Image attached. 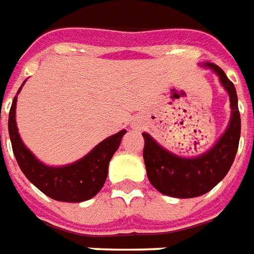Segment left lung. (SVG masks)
Masks as SVG:
<instances>
[{"label": "left lung", "mask_w": 254, "mask_h": 254, "mask_svg": "<svg viewBox=\"0 0 254 254\" xmlns=\"http://www.w3.org/2000/svg\"><path fill=\"white\" fill-rule=\"evenodd\" d=\"M204 66L218 75L231 101V121L220 140L206 153L185 158L161 147L149 133H141L144 139L143 158L150 184L171 197L190 199L210 192L228 174L239 146L241 114L235 86L220 66L214 64H204Z\"/></svg>", "instance_id": "1"}]
</instances>
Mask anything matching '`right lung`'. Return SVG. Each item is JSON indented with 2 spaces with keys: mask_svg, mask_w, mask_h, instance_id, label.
Returning a JSON list of instances; mask_svg holds the SVG:
<instances>
[{
  "mask_svg": "<svg viewBox=\"0 0 254 254\" xmlns=\"http://www.w3.org/2000/svg\"><path fill=\"white\" fill-rule=\"evenodd\" d=\"M15 110L16 97L13 98L9 110L8 130L13 154L25 177L39 190L58 201L80 203L94 197L104 185L108 175V164L120 147L122 136L127 130H121L104 139L76 163L64 167H50L37 160L23 144L16 127Z\"/></svg>",
  "mask_w": 254,
  "mask_h": 254,
  "instance_id": "add662e5",
  "label": "right lung"
}]
</instances>
